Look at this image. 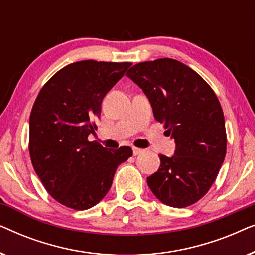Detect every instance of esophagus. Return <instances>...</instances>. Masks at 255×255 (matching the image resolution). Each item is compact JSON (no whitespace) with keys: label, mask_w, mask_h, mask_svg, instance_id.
<instances>
[{"label":"esophagus","mask_w":255,"mask_h":255,"mask_svg":"<svg viewBox=\"0 0 255 255\" xmlns=\"http://www.w3.org/2000/svg\"><path fill=\"white\" fill-rule=\"evenodd\" d=\"M132 151H133V155H138V154H140V153L144 152L141 148H137V147L132 148Z\"/></svg>","instance_id":"esophagus-1"}]
</instances>
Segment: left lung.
<instances>
[{
  "label": "left lung",
  "instance_id": "left-lung-1",
  "mask_svg": "<svg viewBox=\"0 0 255 255\" xmlns=\"http://www.w3.org/2000/svg\"><path fill=\"white\" fill-rule=\"evenodd\" d=\"M151 103L154 118L175 140L172 156L147 177L163 204L184 208L201 200L218 175L226 154L221 103L211 87L190 67L169 58L139 62L127 73Z\"/></svg>",
  "mask_w": 255,
  "mask_h": 255
}]
</instances>
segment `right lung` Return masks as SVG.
I'll use <instances>...</instances> for the list:
<instances>
[{"label": "right lung", "instance_id": "1", "mask_svg": "<svg viewBox=\"0 0 255 255\" xmlns=\"http://www.w3.org/2000/svg\"><path fill=\"white\" fill-rule=\"evenodd\" d=\"M131 62L83 60L55 73L38 94L30 115L31 162L47 193L74 210L94 207L109 191L117 167L132 155L97 141L93 120L107 93Z\"/></svg>", "mask_w": 255, "mask_h": 255}]
</instances>
